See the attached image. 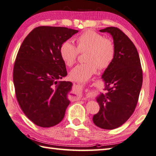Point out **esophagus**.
Instances as JSON below:
<instances>
[{
	"label": "esophagus",
	"instance_id": "1",
	"mask_svg": "<svg viewBox=\"0 0 156 156\" xmlns=\"http://www.w3.org/2000/svg\"><path fill=\"white\" fill-rule=\"evenodd\" d=\"M76 88H77V90H78V93H80V94H82V92H83V86H76Z\"/></svg>",
	"mask_w": 156,
	"mask_h": 156
}]
</instances>
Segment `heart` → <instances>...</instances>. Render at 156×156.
I'll return each mask as SVG.
<instances>
[{
	"instance_id": "1",
	"label": "heart",
	"mask_w": 156,
	"mask_h": 156,
	"mask_svg": "<svg viewBox=\"0 0 156 156\" xmlns=\"http://www.w3.org/2000/svg\"><path fill=\"white\" fill-rule=\"evenodd\" d=\"M76 46L69 41H64L59 50L61 58L67 66L75 63L80 53L85 52L86 63L76 66L69 73L73 81L84 83L98 69L108 67L115 56V46L112 39L105 38L92 30H87L76 39Z\"/></svg>"
}]
</instances>
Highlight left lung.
<instances>
[{
    "label": "left lung",
    "mask_w": 156,
    "mask_h": 156,
    "mask_svg": "<svg viewBox=\"0 0 156 156\" xmlns=\"http://www.w3.org/2000/svg\"><path fill=\"white\" fill-rule=\"evenodd\" d=\"M100 31L112 36L115 56L102 75L106 92L97 98L100 109L93 121L100 128L113 129L126 122L134 111L143 84V70L136 48L122 30L110 27Z\"/></svg>",
    "instance_id": "left-lung-1"
}]
</instances>
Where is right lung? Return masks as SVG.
Listing matches in <instances>:
<instances>
[{
	"instance_id": "1",
	"label": "right lung",
	"mask_w": 156,
	"mask_h": 156,
	"mask_svg": "<svg viewBox=\"0 0 156 156\" xmlns=\"http://www.w3.org/2000/svg\"><path fill=\"white\" fill-rule=\"evenodd\" d=\"M78 32L66 27H38L20 47L13 73L16 95L25 115L37 126H55L64 117L72 84L58 81L67 74L59 50Z\"/></svg>"
}]
</instances>
